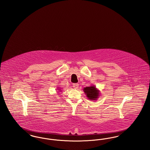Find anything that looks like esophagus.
Segmentation results:
<instances>
[{"label":"esophagus","instance_id":"obj_1","mask_svg":"<svg viewBox=\"0 0 150 150\" xmlns=\"http://www.w3.org/2000/svg\"><path fill=\"white\" fill-rule=\"evenodd\" d=\"M72 86H73L74 88H75V89H78L79 88V84H77V83H76V84H73Z\"/></svg>","mask_w":150,"mask_h":150}]
</instances>
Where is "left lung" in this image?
Returning <instances> with one entry per match:
<instances>
[{
	"mask_svg": "<svg viewBox=\"0 0 150 150\" xmlns=\"http://www.w3.org/2000/svg\"><path fill=\"white\" fill-rule=\"evenodd\" d=\"M83 91L87 97V98L90 100H97L100 96V91L96 88V86H91L84 88Z\"/></svg>",
	"mask_w": 150,
	"mask_h": 150,
	"instance_id": "left-lung-1",
	"label": "left lung"
}]
</instances>
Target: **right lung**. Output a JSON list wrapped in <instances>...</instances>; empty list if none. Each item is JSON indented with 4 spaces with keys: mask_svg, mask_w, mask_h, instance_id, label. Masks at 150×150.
Masks as SVG:
<instances>
[{
    "mask_svg": "<svg viewBox=\"0 0 150 150\" xmlns=\"http://www.w3.org/2000/svg\"><path fill=\"white\" fill-rule=\"evenodd\" d=\"M58 89L59 90V92H61V90H60L61 89Z\"/></svg>",
    "mask_w": 150,
    "mask_h": 150,
    "instance_id": "add662e5",
    "label": "right lung"
}]
</instances>
